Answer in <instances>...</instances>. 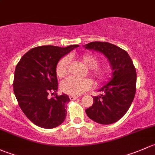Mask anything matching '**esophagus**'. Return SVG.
<instances>
[{"label": "esophagus", "mask_w": 155, "mask_h": 155, "mask_svg": "<svg viewBox=\"0 0 155 155\" xmlns=\"http://www.w3.org/2000/svg\"><path fill=\"white\" fill-rule=\"evenodd\" d=\"M78 98V96H76V95H69V98L71 100H75Z\"/></svg>", "instance_id": "esophagus-1"}]
</instances>
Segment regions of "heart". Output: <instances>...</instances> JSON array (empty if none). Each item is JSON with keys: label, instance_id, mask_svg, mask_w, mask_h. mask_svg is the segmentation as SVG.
<instances>
[{"label": "heart", "instance_id": "1", "mask_svg": "<svg viewBox=\"0 0 155 155\" xmlns=\"http://www.w3.org/2000/svg\"><path fill=\"white\" fill-rule=\"evenodd\" d=\"M81 62L86 68H89V74L93 78L96 84H100L104 81L107 75V70L105 67L98 66V60L95 55L84 54L81 58ZM69 59L65 57L60 60L56 67V74L57 77L63 78L68 73ZM92 83L89 78H78L68 77L63 80L60 84V88L63 92L69 95H78L88 90Z\"/></svg>", "mask_w": 155, "mask_h": 155}]
</instances>
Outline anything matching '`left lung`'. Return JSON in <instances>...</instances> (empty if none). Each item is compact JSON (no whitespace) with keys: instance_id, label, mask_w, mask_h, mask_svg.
<instances>
[{"instance_id":"8db88e82","label":"left lung","mask_w":155,"mask_h":155,"mask_svg":"<svg viewBox=\"0 0 155 155\" xmlns=\"http://www.w3.org/2000/svg\"><path fill=\"white\" fill-rule=\"evenodd\" d=\"M84 47L104 54L110 63V81L98 90L103 94L93 97L92 105L86 109L87 115L94 122L110 125L127 113L134 98L136 68L127 51L111 43L92 42Z\"/></svg>"}]
</instances>
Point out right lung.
<instances>
[{"mask_svg":"<svg viewBox=\"0 0 155 155\" xmlns=\"http://www.w3.org/2000/svg\"><path fill=\"white\" fill-rule=\"evenodd\" d=\"M39 46L30 49L21 58L15 67L13 90L18 105L33 124L43 128H54L66 119V104L70 101L66 94L58 95L56 67L59 60L78 48ZM49 93L54 94L49 99Z\"/></svg>","mask_w":155,"mask_h":155,"instance_id":"add662e5","label":"right lung"}]
</instances>
